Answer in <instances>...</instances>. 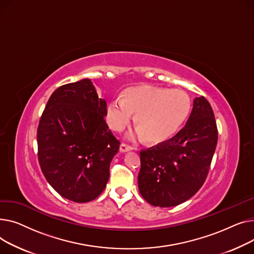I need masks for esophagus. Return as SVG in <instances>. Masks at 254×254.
<instances>
[{
  "mask_svg": "<svg viewBox=\"0 0 254 254\" xmlns=\"http://www.w3.org/2000/svg\"><path fill=\"white\" fill-rule=\"evenodd\" d=\"M133 150V146L127 144V143H122L120 145V152L122 153H125V152H128V151H132Z\"/></svg>",
  "mask_w": 254,
  "mask_h": 254,
  "instance_id": "obj_1",
  "label": "esophagus"
}]
</instances>
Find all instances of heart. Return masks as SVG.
Segmentation results:
<instances>
[{"instance_id":"obj_1","label":"heart","mask_w":254,"mask_h":254,"mask_svg":"<svg viewBox=\"0 0 254 254\" xmlns=\"http://www.w3.org/2000/svg\"><path fill=\"white\" fill-rule=\"evenodd\" d=\"M190 111L189 95L180 89L134 86L109 104L107 119L116 131H122L135 116V125L144 141L165 142L186 122Z\"/></svg>"}]
</instances>
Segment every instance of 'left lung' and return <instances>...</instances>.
<instances>
[{
	"mask_svg": "<svg viewBox=\"0 0 254 254\" xmlns=\"http://www.w3.org/2000/svg\"><path fill=\"white\" fill-rule=\"evenodd\" d=\"M216 144L212 108L205 97H196L186 126L175 136L140 151V195L159 207L186 202L203 186Z\"/></svg>",
	"mask_w": 254,
	"mask_h": 254,
	"instance_id": "left-lung-1",
	"label": "left lung"
}]
</instances>
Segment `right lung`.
Listing matches in <instances>:
<instances>
[{"mask_svg": "<svg viewBox=\"0 0 254 254\" xmlns=\"http://www.w3.org/2000/svg\"><path fill=\"white\" fill-rule=\"evenodd\" d=\"M107 102L90 79L63 85L52 93L38 126V158L50 186L64 198H97L110 177L119 141L104 120Z\"/></svg>", "mask_w": 254, "mask_h": 254, "instance_id": "obj_1", "label": "right lung"}]
</instances>
